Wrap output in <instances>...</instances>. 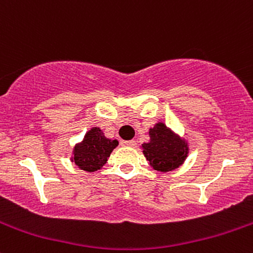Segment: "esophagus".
<instances>
[{
    "label": "esophagus",
    "instance_id": "1",
    "mask_svg": "<svg viewBox=\"0 0 253 253\" xmlns=\"http://www.w3.org/2000/svg\"><path fill=\"white\" fill-rule=\"evenodd\" d=\"M124 145H126V147H129V148H136L137 142L136 141H125Z\"/></svg>",
    "mask_w": 253,
    "mask_h": 253
}]
</instances>
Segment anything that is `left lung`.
Wrapping results in <instances>:
<instances>
[{
	"label": "left lung",
	"instance_id": "left-lung-1",
	"mask_svg": "<svg viewBox=\"0 0 253 253\" xmlns=\"http://www.w3.org/2000/svg\"><path fill=\"white\" fill-rule=\"evenodd\" d=\"M150 141L143 143V154L150 167L158 171H171L185 162L188 145L163 122H158L149 129Z\"/></svg>",
	"mask_w": 253,
	"mask_h": 253
}]
</instances>
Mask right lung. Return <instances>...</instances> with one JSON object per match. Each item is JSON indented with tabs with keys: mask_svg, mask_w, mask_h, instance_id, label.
Listing matches in <instances>:
<instances>
[{
	"mask_svg": "<svg viewBox=\"0 0 253 253\" xmlns=\"http://www.w3.org/2000/svg\"><path fill=\"white\" fill-rule=\"evenodd\" d=\"M119 145L116 139H109L104 136L103 131L98 127H93L84 139L73 149L72 162L88 172H94L101 169L106 164L111 152Z\"/></svg>",
	"mask_w": 253,
	"mask_h": 253,
	"instance_id": "obj_1",
	"label": "right lung"
}]
</instances>
